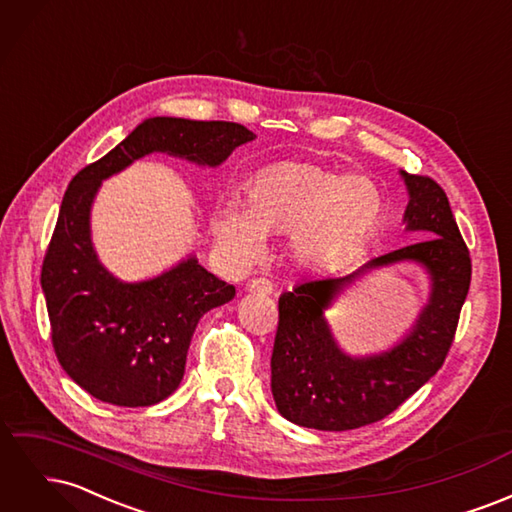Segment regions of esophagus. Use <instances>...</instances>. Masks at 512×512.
<instances>
[{"label": "esophagus", "instance_id": "esophagus-1", "mask_svg": "<svg viewBox=\"0 0 512 512\" xmlns=\"http://www.w3.org/2000/svg\"><path fill=\"white\" fill-rule=\"evenodd\" d=\"M247 290L254 292V294H262V297H269L273 294V284L267 280V277H254V280L247 282Z\"/></svg>", "mask_w": 512, "mask_h": 512}]
</instances>
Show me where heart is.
<instances>
[{"label":"heart","mask_w":512,"mask_h":512,"mask_svg":"<svg viewBox=\"0 0 512 512\" xmlns=\"http://www.w3.org/2000/svg\"><path fill=\"white\" fill-rule=\"evenodd\" d=\"M384 196L374 179L309 162H284L247 183L245 203L228 200L211 215L215 237L237 260H256L265 235L288 232L294 265L331 271L374 235Z\"/></svg>","instance_id":"obj_1"}]
</instances>
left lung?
I'll return each mask as SVG.
<instances>
[{
	"mask_svg": "<svg viewBox=\"0 0 512 512\" xmlns=\"http://www.w3.org/2000/svg\"><path fill=\"white\" fill-rule=\"evenodd\" d=\"M408 188L406 230L418 241L369 258L359 269L303 282L280 297L271 356V393L290 423L346 431L382 421L436 376L455 339L472 260L440 185L401 170ZM416 261L432 280L430 301L411 333L380 355L350 357L336 346L323 312L361 272Z\"/></svg>",
	"mask_w": 512,
	"mask_h": 512,
	"instance_id": "obj_1",
	"label": "left lung"
}]
</instances>
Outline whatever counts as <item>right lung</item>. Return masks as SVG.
<instances>
[{
    "instance_id": "add662e5",
    "label": "right lung",
    "mask_w": 512,
    "mask_h": 512,
    "mask_svg": "<svg viewBox=\"0 0 512 512\" xmlns=\"http://www.w3.org/2000/svg\"><path fill=\"white\" fill-rule=\"evenodd\" d=\"M256 134L232 121L151 117L70 181L42 262L40 284L57 361L113 406H153L177 391L198 320L235 297V286L194 256L145 282L108 273L91 243L89 215L104 179L149 153L220 166Z\"/></svg>"
}]
</instances>
